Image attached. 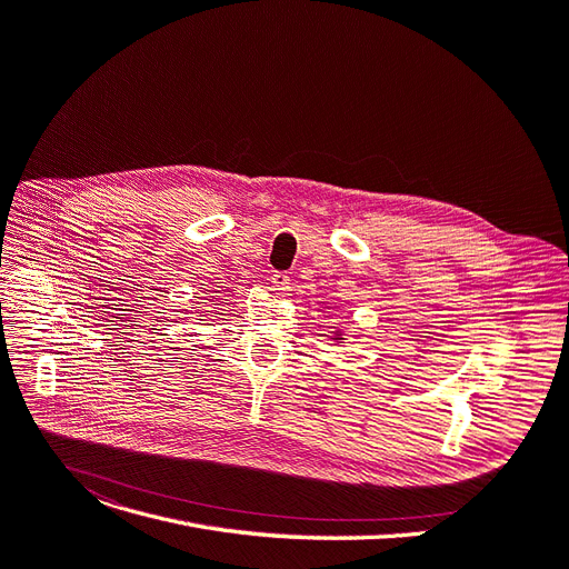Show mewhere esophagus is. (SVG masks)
<instances>
[{
  "label": "esophagus",
  "instance_id": "34e87169",
  "mask_svg": "<svg viewBox=\"0 0 569 569\" xmlns=\"http://www.w3.org/2000/svg\"><path fill=\"white\" fill-rule=\"evenodd\" d=\"M272 288H274L277 295L286 297L290 292V277H288V272H274L272 274Z\"/></svg>",
  "mask_w": 569,
  "mask_h": 569
}]
</instances>
